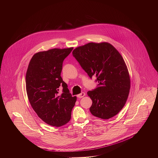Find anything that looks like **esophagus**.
Segmentation results:
<instances>
[{
  "instance_id": "obj_1",
  "label": "esophagus",
  "mask_w": 158,
  "mask_h": 158,
  "mask_svg": "<svg viewBox=\"0 0 158 158\" xmlns=\"http://www.w3.org/2000/svg\"><path fill=\"white\" fill-rule=\"evenodd\" d=\"M85 95V92H81L80 94L77 95V97L79 98H81L83 97Z\"/></svg>"
}]
</instances>
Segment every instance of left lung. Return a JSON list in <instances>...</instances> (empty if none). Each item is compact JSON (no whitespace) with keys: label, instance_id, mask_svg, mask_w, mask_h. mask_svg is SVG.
I'll list each match as a JSON object with an SVG mask.
<instances>
[{"label":"left lung","instance_id":"left-lung-1","mask_svg":"<svg viewBox=\"0 0 158 158\" xmlns=\"http://www.w3.org/2000/svg\"><path fill=\"white\" fill-rule=\"evenodd\" d=\"M81 66L92 78L97 77V88L87 92L92 101L91 114L109 119L125 105L130 88L127 66L120 53L108 43H89L72 52Z\"/></svg>","mask_w":158,"mask_h":158}]
</instances>
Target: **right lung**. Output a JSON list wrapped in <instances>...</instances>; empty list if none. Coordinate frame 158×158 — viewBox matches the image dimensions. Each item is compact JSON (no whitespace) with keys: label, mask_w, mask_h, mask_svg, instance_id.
I'll return each mask as SVG.
<instances>
[{"label":"right lung","mask_w":158,"mask_h":158,"mask_svg":"<svg viewBox=\"0 0 158 158\" xmlns=\"http://www.w3.org/2000/svg\"><path fill=\"white\" fill-rule=\"evenodd\" d=\"M73 47L53 48L35 53L31 58L26 73V90L31 105L45 123L60 127L68 123L75 105L61 77L63 62ZM61 85L62 94L58 93Z\"/></svg>","instance_id":"obj_1"}]
</instances>
